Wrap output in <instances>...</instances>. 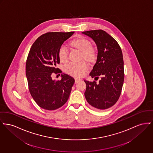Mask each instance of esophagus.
I'll use <instances>...</instances> for the list:
<instances>
[{"instance_id":"esophagus-1","label":"esophagus","mask_w":153,"mask_h":153,"mask_svg":"<svg viewBox=\"0 0 153 153\" xmlns=\"http://www.w3.org/2000/svg\"><path fill=\"white\" fill-rule=\"evenodd\" d=\"M74 80H75V83H77L78 81L81 80L80 79H78V78H75Z\"/></svg>"}]
</instances>
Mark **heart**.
I'll return each mask as SVG.
<instances>
[{
  "label": "heart",
  "mask_w": 153,
  "mask_h": 153,
  "mask_svg": "<svg viewBox=\"0 0 153 153\" xmlns=\"http://www.w3.org/2000/svg\"><path fill=\"white\" fill-rule=\"evenodd\" d=\"M70 45L82 52V59L83 58L88 62H93L96 59L95 50L92 47V43L90 40L80 37L72 40ZM58 56L59 60L62 62H66L68 61V50L65 45H61L59 47ZM64 69L65 72L70 75L74 77H80L88 70V65L85 61L80 62H71L66 64Z\"/></svg>",
  "instance_id": "1"
}]
</instances>
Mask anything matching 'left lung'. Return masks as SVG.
I'll return each mask as SVG.
<instances>
[{
    "mask_svg": "<svg viewBox=\"0 0 153 153\" xmlns=\"http://www.w3.org/2000/svg\"><path fill=\"white\" fill-rule=\"evenodd\" d=\"M82 33L92 38L98 48L97 62L90 75L92 78L101 77L98 82L84 80V95L94 109H107L117 102L121 95L124 80L123 53L117 41L103 30Z\"/></svg>",
    "mask_w": 153,
    "mask_h": 153,
    "instance_id": "obj_1",
    "label": "left lung"
}]
</instances>
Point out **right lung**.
I'll use <instances>...</instances> for the list:
<instances>
[{
    "instance_id": "add662e5",
    "label": "right lung",
    "mask_w": 153,
    "mask_h": 153,
    "mask_svg": "<svg viewBox=\"0 0 153 153\" xmlns=\"http://www.w3.org/2000/svg\"><path fill=\"white\" fill-rule=\"evenodd\" d=\"M73 33H46L36 39L29 52L26 62L29 90L39 106L45 110L62 107L69 97L74 79L68 74H61V80H53L51 76L62 73L56 67L60 63L58 50Z\"/></svg>"
}]
</instances>
